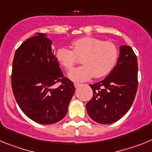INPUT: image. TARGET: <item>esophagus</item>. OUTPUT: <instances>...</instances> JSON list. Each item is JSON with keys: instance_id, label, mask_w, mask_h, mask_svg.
<instances>
[{"instance_id": "34e87169", "label": "esophagus", "mask_w": 152, "mask_h": 152, "mask_svg": "<svg viewBox=\"0 0 152 152\" xmlns=\"http://www.w3.org/2000/svg\"><path fill=\"white\" fill-rule=\"evenodd\" d=\"M81 86V84L80 83H74V86L75 88H78V87H79V86Z\"/></svg>"}]
</instances>
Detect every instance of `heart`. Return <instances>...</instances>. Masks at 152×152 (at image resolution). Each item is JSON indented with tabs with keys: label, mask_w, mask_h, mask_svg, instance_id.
Masks as SVG:
<instances>
[{
	"label": "heart",
	"mask_w": 152,
	"mask_h": 152,
	"mask_svg": "<svg viewBox=\"0 0 152 152\" xmlns=\"http://www.w3.org/2000/svg\"><path fill=\"white\" fill-rule=\"evenodd\" d=\"M71 48L61 47L56 52L57 61L66 69H71L82 57L83 64L71 70L68 77L76 82L88 80L93 76L102 78L110 73L118 58V48L113 42L94 37H82L71 42Z\"/></svg>",
	"instance_id": "obj_1"
}]
</instances>
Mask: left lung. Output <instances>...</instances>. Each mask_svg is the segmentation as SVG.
I'll return each mask as SVG.
<instances>
[{
    "instance_id": "1",
    "label": "left lung",
    "mask_w": 152,
    "mask_h": 152,
    "mask_svg": "<svg viewBox=\"0 0 152 152\" xmlns=\"http://www.w3.org/2000/svg\"><path fill=\"white\" fill-rule=\"evenodd\" d=\"M93 97L86 110L94 121L109 124L120 120L132 106L138 88L137 57L131 47L120 46L116 66L102 81L89 85Z\"/></svg>"
}]
</instances>
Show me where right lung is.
I'll use <instances>...</instances> for the list:
<instances>
[{"mask_svg":"<svg viewBox=\"0 0 152 152\" xmlns=\"http://www.w3.org/2000/svg\"><path fill=\"white\" fill-rule=\"evenodd\" d=\"M61 82L57 88L54 84ZM11 85L20 109L40 124L59 122L67 113L75 91L64 77L46 34L38 33L17 48L13 61Z\"/></svg>","mask_w":152,"mask_h":152,"instance_id":"right-lung-1","label":"right lung"}]
</instances>
